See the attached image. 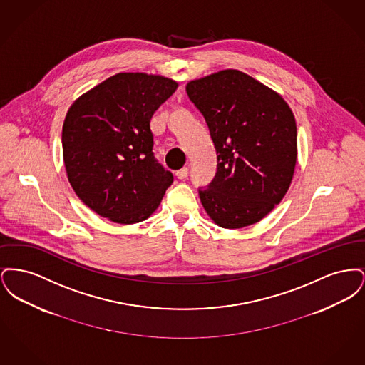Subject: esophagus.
Listing matches in <instances>:
<instances>
[{
  "label": "esophagus",
  "mask_w": 365,
  "mask_h": 365,
  "mask_svg": "<svg viewBox=\"0 0 365 365\" xmlns=\"http://www.w3.org/2000/svg\"><path fill=\"white\" fill-rule=\"evenodd\" d=\"M175 175H176L178 179H186L187 175H189V168H187V167H183V168L178 170V171L175 173Z\"/></svg>",
  "instance_id": "1"
}]
</instances>
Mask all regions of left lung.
I'll list each match as a JSON object with an SVG mask.
<instances>
[{
  "label": "left lung",
  "instance_id": "obj_1",
  "mask_svg": "<svg viewBox=\"0 0 365 365\" xmlns=\"http://www.w3.org/2000/svg\"><path fill=\"white\" fill-rule=\"evenodd\" d=\"M191 103L204 116L217 155L213 180L198 187L210 219L242 228L267 216L284 197L297 161V125L286 101L241 71L190 82Z\"/></svg>",
  "mask_w": 365,
  "mask_h": 365
}]
</instances>
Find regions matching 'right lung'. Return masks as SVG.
<instances>
[{
  "mask_svg": "<svg viewBox=\"0 0 365 365\" xmlns=\"http://www.w3.org/2000/svg\"><path fill=\"white\" fill-rule=\"evenodd\" d=\"M178 83L122 72L79 97L63 125V156L72 189L91 210L119 225L148 219L174 175L153 153L150 119Z\"/></svg>",
  "mask_w": 365,
  "mask_h": 365,
  "instance_id": "obj_1",
  "label": "right lung"
}]
</instances>
